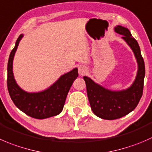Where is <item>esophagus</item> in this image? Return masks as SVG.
Masks as SVG:
<instances>
[{
    "label": "esophagus",
    "mask_w": 152,
    "mask_h": 152,
    "mask_svg": "<svg viewBox=\"0 0 152 152\" xmlns=\"http://www.w3.org/2000/svg\"><path fill=\"white\" fill-rule=\"evenodd\" d=\"M78 72H79V75L83 76V75H85V73H87V72H88V69H87V67H85V66L80 65L79 67V68H78Z\"/></svg>",
    "instance_id": "obj_1"
}]
</instances>
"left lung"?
I'll use <instances>...</instances> for the list:
<instances>
[{
	"label": "left lung",
	"mask_w": 152,
	"mask_h": 152,
	"mask_svg": "<svg viewBox=\"0 0 152 152\" xmlns=\"http://www.w3.org/2000/svg\"><path fill=\"white\" fill-rule=\"evenodd\" d=\"M114 31L123 35L122 39L132 49L136 58L137 72L133 83L126 89L112 91L88 76H83L91 110L96 116L107 120L121 118L134 110L142 95L145 78V64L137 42L128 28L117 25Z\"/></svg>",
	"instance_id": "8db88e82"
}]
</instances>
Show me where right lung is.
<instances>
[{
  "label": "right lung",
  "mask_w": 152,
  "mask_h": 152,
  "mask_svg": "<svg viewBox=\"0 0 152 152\" xmlns=\"http://www.w3.org/2000/svg\"><path fill=\"white\" fill-rule=\"evenodd\" d=\"M23 37L20 35L14 49L10 53L7 65V88L16 107L32 118H49L58 115L63 110L66 97L73 82L78 77V69L61 75L53 85L39 92H27L17 84L13 73V59L19 43Z\"/></svg>",
  "instance_id": "1"
}]
</instances>
